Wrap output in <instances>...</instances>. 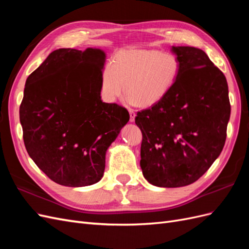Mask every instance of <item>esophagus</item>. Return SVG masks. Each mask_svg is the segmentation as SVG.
<instances>
[{
    "mask_svg": "<svg viewBox=\"0 0 249 249\" xmlns=\"http://www.w3.org/2000/svg\"><path fill=\"white\" fill-rule=\"evenodd\" d=\"M129 113H130V122L133 123L135 120V116H136V112H135L134 109H129Z\"/></svg>",
    "mask_w": 249,
    "mask_h": 249,
    "instance_id": "34e87169",
    "label": "esophagus"
}]
</instances>
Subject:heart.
<instances>
[{"instance_id": "b5f03b06", "label": "heart", "mask_w": 249, "mask_h": 249, "mask_svg": "<svg viewBox=\"0 0 249 249\" xmlns=\"http://www.w3.org/2000/svg\"><path fill=\"white\" fill-rule=\"evenodd\" d=\"M179 71V60L171 52L122 50L116 53L113 63H107L102 71V96L113 103L125 91L131 105L154 106L169 93Z\"/></svg>"}]
</instances>
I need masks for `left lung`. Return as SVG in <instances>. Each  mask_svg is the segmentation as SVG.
Masks as SVG:
<instances>
[{"label":"left lung","instance_id":"obj_1","mask_svg":"<svg viewBox=\"0 0 249 249\" xmlns=\"http://www.w3.org/2000/svg\"><path fill=\"white\" fill-rule=\"evenodd\" d=\"M180 71L169 93L137 113L142 132L140 166L158 187L197 180L220 155L231 115L228 82L208 55L193 47H172Z\"/></svg>","mask_w":249,"mask_h":249}]
</instances>
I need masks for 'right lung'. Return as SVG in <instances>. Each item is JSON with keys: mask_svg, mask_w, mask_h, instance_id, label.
Listing matches in <instances>:
<instances>
[{"mask_svg": "<svg viewBox=\"0 0 249 249\" xmlns=\"http://www.w3.org/2000/svg\"><path fill=\"white\" fill-rule=\"evenodd\" d=\"M105 61L100 49H59L26 81L19 107L25 146L59 185L99 182L107 149L130 119L125 108L101 100Z\"/></svg>", "mask_w": 249, "mask_h": 249, "instance_id": "right-lung-1", "label": "right lung"}]
</instances>
